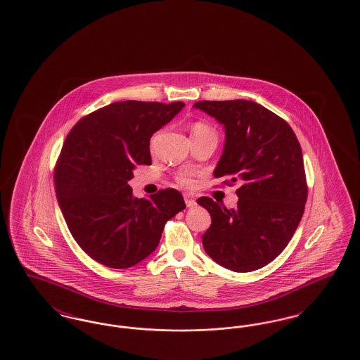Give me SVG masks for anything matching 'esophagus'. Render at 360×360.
Listing matches in <instances>:
<instances>
[{
  "label": "esophagus",
  "mask_w": 360,
  "mask_h": 360,
  "mask_svg": "<svg viewBox=\"0 0 360 360\" xmlns=\"http://www.w3.org/2000/svg\"><path fill=\"white\" fill-rule=\"evenodd\" d=\"M185 204H186L188 207H193V206L197 205L195 200L191 195H188V194H185Z\"/></svg>",
  "instance_id": "34e87169"
}]
</instances>
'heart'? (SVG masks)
Segmentation results:
<instances>
[{"mask_svg": "<svg viewBox=\"0 0 360 360\" xmlns=\"http://www.w3.org/2000/svg\"><path fill=\"white\" fill-rule=\"evenodd\" d=\"M207 132H213V129L209 125H206L205 122H195L193 125V128H191V135H194V134H207ZM175 181H176V184L179 186L186 188H194L195 184H197L195 176L191 172H181V174H178Z\"/></svg>", "mask_w": 360, "mask_h": 360, "instance_id": "heart-1", "label": "heart"}]
</instances>
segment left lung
<instances>
[{
    "instance_id": "1",
    "label": "left lung",
    "mask_w": 360,
    "mask_h": 360,
    "mask_svg": "<svg viewBox=\"0 0 360 360\" xmlns=\"http://www.w3.org/2000/svg\"><path fill=\"white\" fill-rule=\"evenodd\" d=\"M194 106L225 129L214 178H226L223 184L229 186L240 184L235 209L209 197L197 200L212 217L202 245L228 270L262 269L289 244L305 210L308 185L300 141L286 121L254 101H198Z\"/></svg>"
}]
</instances>
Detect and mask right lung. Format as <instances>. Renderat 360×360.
<instances>
[{"label": "right lung", "instance_id": "obj_1", "mask_svg": "<svg viewBox=\"0 0 360 360\" xmlns=\"http://www.w3.org/2000/svg\"><path fill=\"white\" fill-rule=\"evenodd\" d=\"M185 106L121 101L78 121L55 165L53 184L70 232L93 260L128 269L153 254L166 223L186 205L175 188L135 198L128 181L151 165L150 139Z\"/></svg>", "mask_w": 360, "mask_h": 360}]
</instances>
